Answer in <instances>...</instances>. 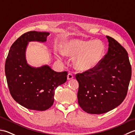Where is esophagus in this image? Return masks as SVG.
<instances>
[{
	"instance_id": "34e87169",
	"label": "esophagus",
	"mask_w": 135,
	"mask_h": 135,
	"mask_svg": "<svg viewBox=\"0 0 135 135\" xmlns=\"http://www.w3.org/2000/svg\"><path fill=\"white\" fill-rule=\"evenodd\" d=\"M74 78V75H73V74H72V73H68V75H67V79H68V80H70V79H73Z\"/></svg>"
}]
</instances>
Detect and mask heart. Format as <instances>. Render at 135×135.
<instances>
[{
	"instance_id": "b5f03b06",
	"label": "heart",
	"mask_w": 135,
	"mask_h": 135,
	"mask_svg": "<svg viewBox=\"0 0 135 135\" xmlns=\"http://www.w3.org/2000/svg\"><path fill=\"white\" fill-rule=\"evenodd\" d=\"M61 49L62 53L66 56L77 54L74 59V64L76 69L80 71L95 68L102 61L105 53L104 44L99 40H68L63 43Z\"/></svg>"
}]
</instances>
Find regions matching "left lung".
<instances>
[{"label":"left lung","instance_id":"obj_1","mask_svg":"<svg viewBox=\"0 0 135 135\" xmlns=\"http://www.w3.org/2000/svg\"><path fill=\"white\" fill-rule=\"evenodd\" d=\"M107 53L93 69L78 73V104L89 114H100L113 110L127 96L132 75L128 53L116 40L106 36Z\"/></svg>","mask_w":135,"mask_h":135}]
</instances>
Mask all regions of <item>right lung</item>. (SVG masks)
Listing matches in <instances>:
<instances>
[{
    "mask_svg": "<svg viewBox=\"0 0 135 135\" xmlns=\"http://www.w3.org/2000/svg\"><path fill=\"white\" fill-rule=\"evenodd\" d=\"M50 33L30 31L11 45L5 62V74L14 100L30 110L45 111L54 103V91L67 79V71L57 73L48 65L33 68L25 60L28 42L46 41Z\"/></svg>",
    "mask_w": 135,
    "mask_h": 135,
    "instance_id": "add662e5",
    "label": "right lung"
}]
</instances>
